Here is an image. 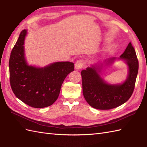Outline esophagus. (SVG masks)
<instances>
[{
  "instance_id": "esophagus-1",
  "label": "esophagus",
  "mask_w": 147,
  "mask_h": 147,
  "mask_svg": "<svg viewBox=\"0 0 147 147\" xmlns=\"http://www.w3.org/2000/svg\"><path fill=\"white\" fill-rule=\"evenodd\" d=\"M85 64V62L83 60V59H80V60H78L76 63H75V69H80L83 67V66Z\"/></svg>"
}]
</instances>
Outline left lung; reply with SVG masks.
<instances>
[{"mask_svg": "<svg viewBox=\"0 0 147 147\" xmlns=\"http://www.w3.org/2000/svg\"><path fill=\"white\" fill-rule=\"evenodd\" d=\"M115 57L107 60L111 64ZM125 61L129 68L127 79L122 84L110 85L102 78L99 73L101 67L93 65L81 72L82 77L83 94L86 101L92 107L100 110H109L120 106L131 97L135 88L138 71V61L135 50L129 42L120 57Z\"/></svg>", "mask_w": 147, "mask_h": 147, "instance_id": "8db88e82", "label": "left lung"}]
</instances>
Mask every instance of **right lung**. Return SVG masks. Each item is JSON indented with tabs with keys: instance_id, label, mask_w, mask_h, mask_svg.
Returning a JSON list of instances; mask_svg holds the SVG:
<instances>
[{
	"instance_id": "obj_1",
	"label": "right lung",
	"mask_w": 147,
	"mask_h": 147,
	"mask_svg": "<svg viewBox=\"0 0 147 147\" xmlns=\"http://www.w3.org/2000/svg\"><path fill=\"white\" fill-rule=\"evenodd\" d=\"M27 30L21 32L9 59V76L12 92L24 104L35 108L48 107L56 101L64 79L74 71V63L57 62L44 67L28 64L24 41Z\"/></svg>"
}]
</instances>
